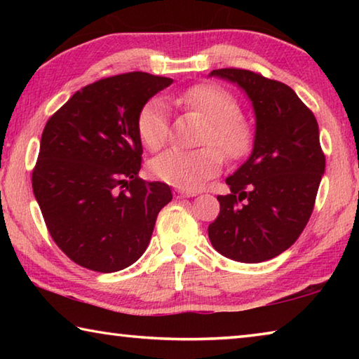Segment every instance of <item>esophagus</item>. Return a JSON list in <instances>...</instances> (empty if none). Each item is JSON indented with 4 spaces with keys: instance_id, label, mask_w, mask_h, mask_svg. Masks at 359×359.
Segmentation results:
<instances>
[{
    "instance_id": "obj_1",
    "label": "esophagus",
    "mask_w": 359,
    "mask_h": 359,
    "mask_svg": "<svg viewBox=\"0 0 359 359\" xmlns=\"http://www.w3.org/2000/svg\"><path fill=\"white\" fill-rule=\"evenodd\" d=\"M198 191H190V190H182V188H177V190H174V196L175 198H191V196H196Z\"/></svg>"
}]
</instances>
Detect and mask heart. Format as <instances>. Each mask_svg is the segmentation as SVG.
<instances>
[{
  "instance_id": "b5f03b06",
  "label": "heart",
  "mask_w": 359,
  "mask_h": 359,
  "mask_svg": "<svg viewBox=\"0 0 359 359\" xmlns=\"http://www.w3.org/2000/svg\"><path fill=\"white\" fill-rule=\"evenodd\" d=\"M175 102L209 121L203 144H215L231 160L244 158L252 149L253 130L228 90L215 83H196L175 96ZM136 133L145 149L155 151L166 144L169 120L165 104L150 100L136 118ZM215 145L198 150H168L150 163V172L182 190H196L223 166V154Z\"/></svg>"
}]
</instances>
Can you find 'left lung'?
Listing matches in <instances>:
<instances>
[{"mask_svg": "<svg viewBox=\"0 0 359 359\" xmlns=\"http://www.w3.org/2000/svg\"><path fill=\"white\" fill-rule=\"evenodd\" d=\"M210 76L238 83L257 117L253 151L217 196L220 214L209 224L218 253L239 263H261L294 244L312 215L325 174L318 123L297 95L258 72L223 68Z\"/></svg>", "mask_w": 359, "mask_h": 359, "instance_id": "8db88e82", "label": "left lung"}]
</instances>
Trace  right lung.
<instances>
[{
  "label": "right lung",
  "instance_id": "add662e5",
  "mask_svg": "<svg viewBox=\"0 0 359 359\" xmlns=\"http://www.w3.org/2000/svg\"><path fill=\"white\" fill-rule=\"evenodd\" d=\"M172 79L126 72L71 96L46 123L33 193L52 239L76 264L115 272L141 258L172 199L169 185L139 177L141 107Z\"/></svg>",
  "mask_w": 359,
  "mask_h": 359
}]
</instances>
